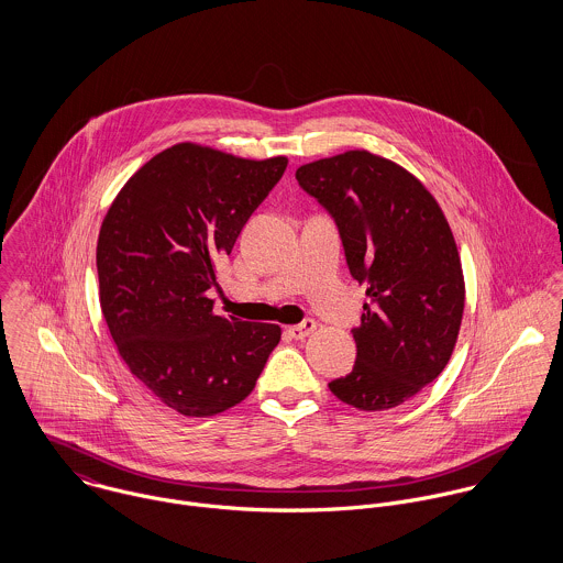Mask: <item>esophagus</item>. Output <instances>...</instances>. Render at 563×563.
I'll list each match as a JSON object with an SVG mask.
<instances>
[{
    "label": "esophagus",
    "mask_w": 563,
    "mask_h": 563,
    "mask_svg": "<svg viewBox=\"0 0 563 563\" xmlns=\"http://www.w3.org/2000/svg\"><path fill=\"white\" fill-rule=\"evenodd\" d=\"M314 329H317V321L308 319V321H303L301 324H292V327H288V329H286V333H288L290 338H295V340H303V338H308L310 333H314Z\"/></svg>",
    "instance_id": "1"
}]
</instances>
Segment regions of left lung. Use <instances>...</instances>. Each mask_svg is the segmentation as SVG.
Masks as SVG:
<instances>
[{"label":"left lung","mask_w":563,"mask_h":563,"mask_svg":"<svg viewBox=\"0 0 563 563\" xmlns=\"http://www.w3.org/2000/svg\"><path fill=\"white\" fill-rule=\"evenodd\" d=\"M297 179L335 219L368 297L355 366L329 390L362 411L393 409L444 371L460 335L466 284L451 225L416 175L368 150L303 164Z\"/></svg>","instance_id":"left-lung-1"}]
</instances>
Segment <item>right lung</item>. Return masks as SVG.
<instances>
[{
  "mask_svg": "<svg viewBox=\"0 0 563 563\" xmlns=\"http://www.w3.org/2000/svg\"><path fill=\"white\" fill-rule=\"evenodd\" d=\"M286 166V156L177 143L145 162L103 217V319L130 373L177 413L206 418L244 401L282 340L279 324L217 317L208 290Z\"/></svg>",
  "mask_w": 563,
  "mask_h": 563,
  "instance_id": "right-lung-1",
  "label": "right lung"
}]
</instances>
